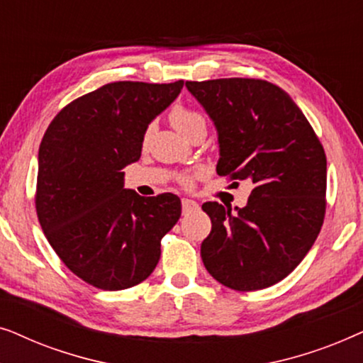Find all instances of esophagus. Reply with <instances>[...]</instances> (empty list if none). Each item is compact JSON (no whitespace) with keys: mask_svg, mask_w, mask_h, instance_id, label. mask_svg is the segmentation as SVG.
Returning a JSON list of instances; mask_svg holds the SVG:
<instances>
[{"mask_svg":"<svg viewBox=\"0 0 363 363\" xmlns=\"http://www.w3.org/2000/svg\"><path fill=\"white\" fill-rule=\"evenodd\" d=\"M182 210H183V213L195 211V210H198V203L193 201V200H188V198H183V200H182Z\"/></svg>","mask_w":363,"mask_h":363,"instance_id":"obj_1","label":"esophagus"}]
</instances>
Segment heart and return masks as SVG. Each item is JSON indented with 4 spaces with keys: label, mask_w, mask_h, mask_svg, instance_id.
I'll return each mask as SVG.
<instances>
[{
    "label": "heart",
    "mask_w": 363,
    "mask_h": 363,
    "mask_svg": "<svg viewBox=\"0 0 363 363\" xmlns=\"http://www.w3.org/2000/svg\"><path fill=\"white\" fill-rule=\"evenodd\" d=\"M168 118H170L172 125L186 137L190 135L195 128L206 127L205 117H203L200 112L193 111V108H190V107L182 106V104H177V106H173L170 108V112H168ZM148 135H150V128H147L145 140L148 138ZM178 182H180L182 185L190 186L193 182V175H190V173H182V175L178 177Z\"/></svg>",
    "instance_id": "b5f03b06"
}]
</instances>
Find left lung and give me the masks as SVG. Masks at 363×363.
<instances>
[{"label": "left lung", "instance_id": "8db88e82", "mask_svg": "<svg viewBox=\"0 0 363 363\" xmlns=\"http://www.w3.org/2000/svg\"><path fill=\"white\" fill-rule=\"evenodd\" d=\"M215 122L220 177L250 182L245 208L203 203L211 233L201 242L206 271L235 291L274 286L314 245L325 216L327 158L289 94L262 79L186 82Z\"/></svg>", "mask_w": 363, "mask_h": 363}]
</instances>
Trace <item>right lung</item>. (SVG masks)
<instances>
[{
  "mask_svg": "<svg viewBox=\"0 0 363 363\" xmlns=\"http://www.w3.org/2000/svg\"><path fill=\"white\" fill-rule=\"evenodd\" d=\"M182 89L183 81L106 84L67 104L44 133L38 220L56 255L87 284H140L160 259L162 238L180 220V198L125 190L122 170L140 158L148 123Z\"/></svg>",
  "mask_w": 363,
  "mask_h": 363,
  "instance_id": "add662e5",
  "label": "right lung"
}]
</instances>
